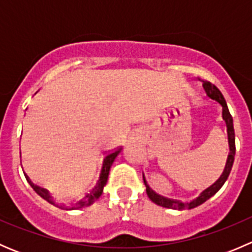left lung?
<instances>
[{
  "label": "left lung",
  "mask_w": 252,
  "mask_h": 252,
  "mask_svg": "<svg viewBox=\"0 0 252 252\" xmlns=\"http://www.w3.org/2000/svg\"><path fill=\"white\" fill-rule=\"evenodd\" d=\"M201 81V79H199ZM202 86H204L206 94H207L208 97L211 100H215L222 106V117L223 121L225 122L227 124V133H228V142H229V155H228L227 158V163H225L224 171H223L222 175L213 183L211 187H208L207 189H205L196 199L191 200L189 202H182L179 200H173V199H168V197L161 196V195L156 194L151 188L147 185L146 180H145L144 174H142V178H144V183L145 187H146V194L147 196L150 197L152 202H155L156 205L162 206V207L166 208H174V210H190V208H194L200 206L201 204H204L205 201H207L210 197H212L218 190L222 188V185L224 184L225 180H227L228 175H229L230 171H232L233 167V162H234V156H235V134H234V126H233V118L232 114H230L229 110H228L227 102H225L224 97H223L222 93L217 89V86L213 85L212 83L210 81H204L202 80Z\"/></svg>",
  "instance_id": "obj_1"
}]
</instances>
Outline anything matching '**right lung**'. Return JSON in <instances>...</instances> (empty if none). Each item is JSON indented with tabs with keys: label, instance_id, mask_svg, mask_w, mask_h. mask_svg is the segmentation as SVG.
<instances>
[{
	"label": "right lung",
	"instance_id": "obj_1",
	"mask_svg": "<svg viewBox=\"0 0 252 252\" xmlns=\"http://www.w3.org/2000/svg\"><path fill=\"white\" fill-rule=\"evenodd\" d=\"M122 149H117L114 150V151L110 152V154H107L105 156V158H103V163H102V168H101V172H100V175H98V179L96 180L95 185H94L91 189H89L88 191L85 192V194L83 195V196L80 197V199L78 200V201H75L74 204H72L70 206H61V207L63 208V210H79V208H83V207H86V206H90L93 205L94 202L96 201V200L98 199V197L102 195V191H103V187L106 185V183H107V179H108V173H110V169H111V166L112 163L114 162V159H116L117 155L121 152ZM27 180L29 182L30 187L32 188V189L35 190V192H36L37 195H40V196L42 197L44 200H46L47 202H50V204L55 205V206H58L56 205V202L53 201L52 196L50 195V192L47 191L46 189H42V188L37 187V185H35L34 183H32V180L29 179V178L27 177Z\"/></svg>",
	"mask_w": 252,
	"mask_h": 252
}]
</instances>
